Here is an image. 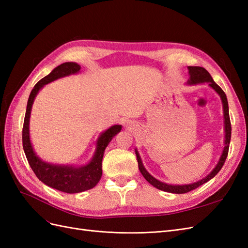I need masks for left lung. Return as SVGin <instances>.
Returning <instances> with one entry per match:
<instances>
[{"label":"left lung","mask_w":248,"mask_h":248,"mask_svg":"<svg viewBox=\"0 0 248 248\" xmlns=\"http://www.w3.org/2000/svg\"><path fill=\"white\" fill-rule=\"evenodd\" d=\"M188 70H189V84H201V82H209V86L212 87L215 91L218 93L221 97L222 100V104H223V112H224V128H226V146H224L222 155L220 157V159L218 161V164L215 167V169L211 171V174H209L206 178L202 179L201 181L197 182V183H192V184H188V185H169L166 183H162L158 180H156L155 178H153L149 172L145 170L144 166H142L140 157L138 153V151H136L137 154V158H138V163H139V169L140 171L141 172V175L144 176V178L147 180V181L153 185L154 187H156L157 189H160L163 191L167 192H171V193H186L189 192L193 189L198 188L199 186L202 185L204 183L208 182L209 180H211L215 175H217L221 168L223 167L224 161H226L228 154H229V147H230V141H231V134H232V126H231V120H230V115H229V104H228V99H227V95L226 93L223 92V90L216 84V82L213 80V78L210 76V73L202 67H199V66H188Z\"/></svg>","instance_id":"1"}]
</instances>
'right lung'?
<instances>
[{
    "label": "right lung",
    "instance_id": "right-lung-1",
    "mask_svg": "<svg viewBox=\"0 0 248 248\" xmlns=\"http://www.w3.org/2000/svg\"><path fill=\"white\" fill-rule=\"evenodd\" d=\"M79 69L80 66L77 63H63L56 67L48 76L44 77L37 82L29 96L24 127H22V147H24V151L30 167L35 172L37 178L47 186L67 193H77L91 189L99 182L102 175L101 164L104 150H106L111 139L122 129L121 125H115L101 134V137L97 141V149L93 159L86 167L72 168L67 166H52V164L42 161L36 156L29 136V120L35 96L44 85L59 78L77 73Z\"/></svg>",
    "mask_w": 248,
    "mask_h": 248
}]
</instances>
